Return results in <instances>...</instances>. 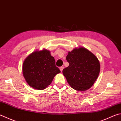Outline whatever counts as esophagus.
I'll return each instance as SVG.
<instances>
[{
    "instance_id": "esophagus-1",
    "label": "esophagus",
    "mask_w": 121,
    "mask_h": 121,
    "mask_svg": "<svg viewBox=\"0 0 121 121\" xmlns=\"http://www.w3.org/2000/svg\"><path fill=\"white\" fill-rule=\"evenodd\" d=\"M63 68H64L63 67H61L60 68V71H61V72L62 71V70H63Z\"/></svg>"
}]
</instances>
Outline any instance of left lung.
Here are the masks:
<instances>
[{
  "label": "left lung",
  "instance_id": "left-lung-1",
  "mask_svg": "<svg viewBox=\"0 0 121 121\" xmlns=\"http://www.w3.org/2000/svg\"><path fill=\"white\" fill-rule=\"evenodd\" d=\"M66 60L69 65L62 73L70 86L78 91L91 88L100 72V63L97 57L86 48L80 47L68 52Z\"/></svg>",
  "mask_w": 121,
  "mask_h": 121
}]
</instances>
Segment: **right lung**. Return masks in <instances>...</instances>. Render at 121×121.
Instances as JSON below:
<instances>
[{
  "mask_svg": "<svg viewBox=\"0 0 121 121\" xmlns=\"http://www.w3.org/2000/svg\"><path fill=\"white\" fill-rule=\"evenodd\" d=\"M50 51L44 49L30 54L23 64V73L33 88L43 90L51 84L54 76L60 73Z\"/></svg>",
  "mask_w": 121,
  "mask_h": 121,
  "instance_id": "1",
  "label": "right lung"
}]
</instances>
